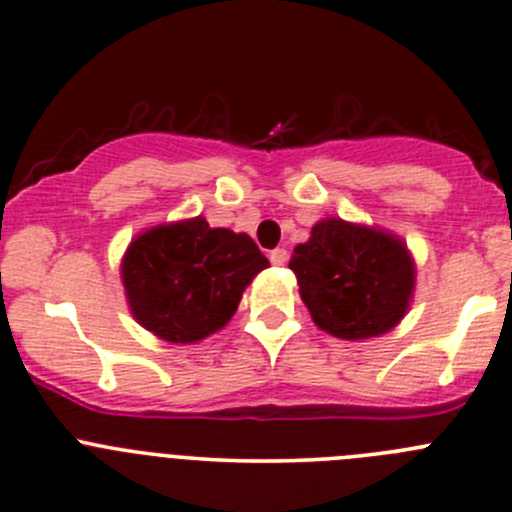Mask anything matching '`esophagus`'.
<instances>
[{
  "instance_id": "obj_1",
  "label": "esophagus",
  "mask_w": 512,
  "mask_h": 512,
  "mask_svg": "<svg viewBox=\"0 0 512 512\" xmlns=\"http://www.w3.org/2000/svg\"><path fill=\"white\" fill-rule=\"evenodd\" d=\"M268 258H271L273 266H285V261H288V251H285V249H273L271 254H268Z\"/></svg>"
}]
</instances>
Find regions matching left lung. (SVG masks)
Returning a JSON list of instances; mask_svg holds the SVG:
<instances>
[{
    "mask_svg": "<svg viewBox=\"0 0 512 512\" xmlns=\"http://www.w3.org/2000/svg\"><path fill=\"white\" fill-rule=\"evenodd\" d=\"M288 266L312 322L346 342L390 332L415 293V261L405 241L339 217L320 219Z\"/></svg>",
    "mask_w": 512,
    "mask_h": 512,
    "instance_id": "left-lung-1",
    "label": "left lung"
}]
</instances>
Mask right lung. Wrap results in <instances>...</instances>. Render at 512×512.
I'll list each match as a JSON object with an SVG mask.
<instances>
[{"label":"right lung","instance_id":"right-lung-1","mask_svg":"<svg viewBox=\"0 0 512 512\" xmlns=\"http://www.w3.org/2000/svg\"><path fill=\"white\" fill-rule=\"evenodd\" d=\"M268 268L249 234L205 217L156 224L131 239L122 283L134 320L170 344H195L234 317L246 285Z\"/></svg>","mask_w":512,"mask_h":512}]
</instances>
